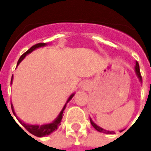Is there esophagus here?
Returning <instances> with one entry per match:
<instances>
[{"label":"esophagus","mask_w":151,"mask_h":151,"mask_svg":"<svg viewBox=\"0 0 151 151\" xmlns=\"http://www.w3.org/2000/svg\"><path fill=\"white\" fill-rule=\"evenodd\" d=\"M82 88L83 90H86V89L89 88V85H88V82H83L82 84Z\"/></svg>","instance_id":"34e87169"}]
</instances>
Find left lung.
Listing matches in <instances>:
<instances>
[{"instance_id": "obj_1", "label": "left lung", "mask_w": 151, "mask_h": 151, "mask_svg": "<svg viewBox=\"0 0 151 151\" xmlns=\"http://www.w3.org/2000/svg\"><path fill=\"white\" fill-rule=\"evenodd\" d=\"M136 65H135V68H134V69H135V73H136V75L137 77V78L139 79V82H142V76H141V73H140V69H139V65H138V63H137V61H136V63H135ZM90 120H91V123L92 126L95 128V129L97 130V131H99V132H100V133H107V134H113L114 133V131H110V130H106V129H104L103 128H101V127H99V125H97L92 120V119L90 117ZM123 130H120V132H122Z\"/></svg>"}]
</instances>
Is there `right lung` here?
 Listing matches in <instances>:
<instances>
[{
  "mask_svg": "<svg viewBox=\"0 0 151 151\" xmlns=\"http://www.w3.org/2000/svg\"><path fill=\"white\" fill-rule=\"evenodd\" d=\"M47 43H40L35 44V45H34L33 47H31L30 49L28 50V51H27L24 54H22V55L21 57H20L19 60H18L17 66H18V65L22 61V60L24 59L27 55L30 54V53L32 52L34 50L37 49V48H39V47H45L47 46ZM12 82H13V77H12V79H11V84H12ZM75 95V93H73V94L70 95V96L68 98V99H67V101H66L65 103V104L64 105V107H63V108L61 109V111H60V112L59 113V115H58L56 119L53 120V121H52L51 123L43 124H30L25 123L24 121H22L21 119H19V118L18 117V116L16 115V113H15V111H14V106H13V104H11L12 111H13V113H14V115L15 116V117H16V118L18 119V121L20 122V124H21L22 126L24 127L27 130L29 133H31V134H33V135H35V136L40 137H43L47 136V135H49V134H51L52 133H53L55 130H56L57 129H58V127L60 125V122H61V120H62V117H63V112H64L65 109L66 105H67V104H68L71 99H72V98L73 97V95Z\"/></svg>",
  "mask_w": 151,
  "mask_h": 151,
  "instance_id": "add662e5",
  "label": "right lung"
}]
</instances>
